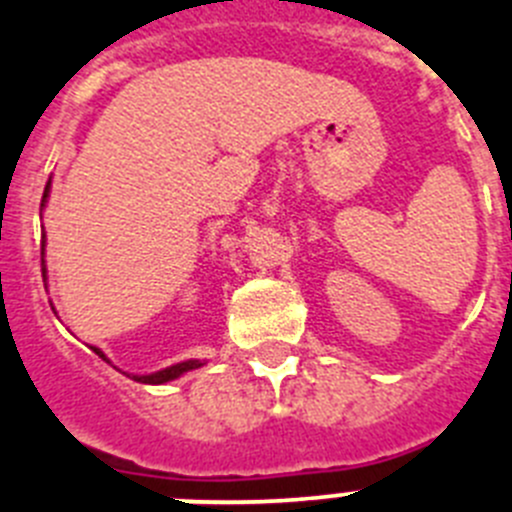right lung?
I'll return each mask as SVG.
<instances>
[{
    "label": "right lung",
    "mask_w": 512,
    "mask_h": 512,
    "mask_svg": "<svg viewBox=\"0 0 512 512\" xmlns=\"http://www.w3.org/2000/svg\"><path fill=\"white\" fill-rule=\"evenodd\" d=\"M48 197H51V179H48V184H45V192H43V202H40V210H45V205H48ZM40 256H43V279L48 277V271H45V241H43V251H40ZM94 351V354L99 356L102 361H107V364H112L107 356H104L102 348L97 346H89ZM200 366H205V361L200 359H189V361H179V364H171L166 366V369H161V372H153V374H128L130 379H135V382H143V384H166V382H174V379H179L182 374L192 372V369H200Z\"/></svg>",
    "instance_id": "add662e5"
}]
</instances>
